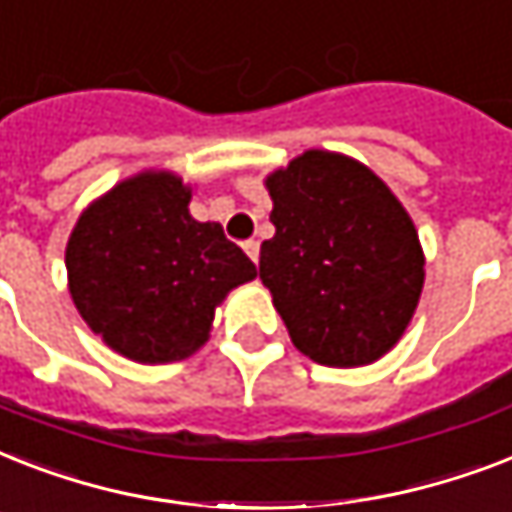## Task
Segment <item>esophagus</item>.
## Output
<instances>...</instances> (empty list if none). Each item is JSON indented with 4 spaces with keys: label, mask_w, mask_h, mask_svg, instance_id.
<instances>
[{
    "label": "esophagus",
    "mask_w": 512,
    "mask_h": 512,
    "mask_svg": "<svg viewBox=\"0 0 512 512\" xmlns=\"http://www.w3.org/2000/svg\"><path fill=\"white\" fill-rule=\"evenodd\" d=\"M243 251L248 253V259H251L253 264H259V240H245Z\"/></svg>",
    "instance_id": "34e87169"
}]
</instances>
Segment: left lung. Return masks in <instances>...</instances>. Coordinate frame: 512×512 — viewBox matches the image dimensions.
<instances>
[{
	"label": "left lung",
	"mask_w": 512,
	"mask_h": 512,
	"mask_svg": "<svg viewBox=\"0 0 512 512\" xmlns=\"http://www.w3.org/2000/svg\"><path fill=\"white\" fill-rule=\"evenodd\" d=\"M275 237L259 277L304 357L362 367L394 349L418 309L425 256L407 208L343 153L306 150L264 179Z\"/></svg>",
	"instance_id": "8db88e82"
}]
</instances>
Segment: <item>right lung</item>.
Returning a JSON list of instances; mask_svg holds the SVG:
<instances>
[{"instance_id":"right-lung-1","label":"right lung","mask_w":512,"mask_h":512,"mask_svg":"<svg viewBox=\"0 0 512 512\" xmlns=\"http://www.w3.org/2000/svg\"><path fill=\"white\" fill-rule=\"evenodd\" d=\"M190 198L174 171H140L92 200L65 245L79 314L105 346L140 365L195 354L216 306L256 277L222 224L192 219Z\"/></svg>"}]
</instances>
